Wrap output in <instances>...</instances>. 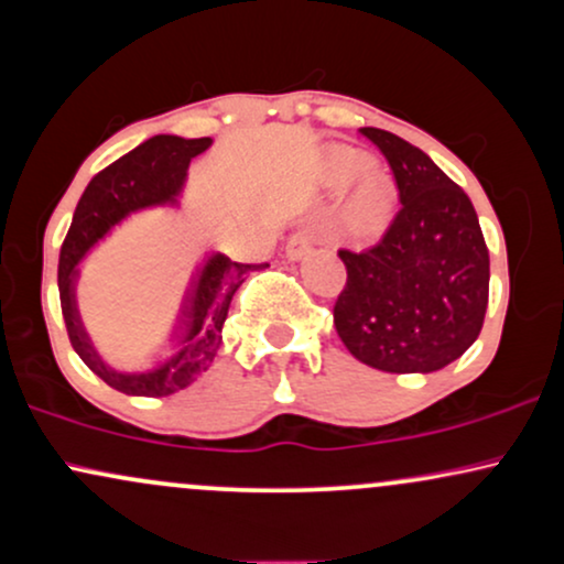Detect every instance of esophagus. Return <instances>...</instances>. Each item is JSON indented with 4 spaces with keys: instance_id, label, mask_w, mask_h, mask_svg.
Returning <instances> with one entry per match:
<instances>
[{
    "instance_id": "1",
    "label": "esophagus",
    "mask_w": 564,
    "mask_h": 564,
    "mask_svg": "<svg viewBox=\"0 0 564 564\" xmlns=\"http://www.w3.org/2000/svg\"><path fill=\"white\" fill-rule=\"evenodd\" d=\"M310 249H313V232L310 230H300L294 232V236L289 238L286 243V257L291 262H300L302 257L310 254Z\"/></svg>"
}]
</instances>
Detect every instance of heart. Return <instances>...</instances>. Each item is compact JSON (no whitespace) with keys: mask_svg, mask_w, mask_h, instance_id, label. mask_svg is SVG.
<instances>
[{"mask_svg":"<svg viewBox=\"0 0 564 564\" xmlns=\"http://www.w3.org/2000/svg\"><path fill=\"white\" fill-rule=\"evenodd\" d=\"M371 159L352 148H334L326 156L328 185L341 191L352 183L345 204V225L352 236H379L394 215V187L387 177L368 174Z\"/></svg>","mask_w":564,"mask_h":564,"instance_id":"obj_1","label":"heart"}]
</instances>
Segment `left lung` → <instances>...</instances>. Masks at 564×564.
<instances>
[{
	"mask_svg": "<svg viewBox=\"0 0 564 564\" xmlns=\"http://www.w3.org/2000/svg\"><path fill=\"white\" fill-rule=\"evenodd\" d=\"M364 134L390 161L403 209L366 251H339L347 286L334 304L339 339L360 364L387 373H432L480 336L490 257L467 193L384 129Z\"/></svg>",
	"mask_w": 564,
	"mask_h": 564,
	"instance_id": "left-lung-1",
	"label": "left lung"
}]
</instances>
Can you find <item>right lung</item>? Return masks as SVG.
Returning a JSON list of instances; mask_svg holds the SVG:
<instances>
[{
	"label": "right lung",
	"mask_w": 564,
	"mask_h": 564,
	"mask_svg": "<svg viewBox=\"0 0 564 564\" xmlns=\"http://www.w3.org/2000/svg\"><path fill=\"white\" fill-rule=\"evenodd\" d=\"M212 138L185 140L177 134H156L140 142L127 156L113 161L82 193L74 219L57 262V289L66 318L68 339L76 355L108 387L138 394V398H166L191 387L215 364L223 347V323L243 275L264 264H238L223 251H209L196 264L187 281L177 318L166 334V355L140 371H121L100 355L79 313L82 262L97 243L106 241L124 219L148 209H177L183 200L191 161L212 148Z\"/></svg>",
	"instance_id": "add662e5"
}]
</instances>
